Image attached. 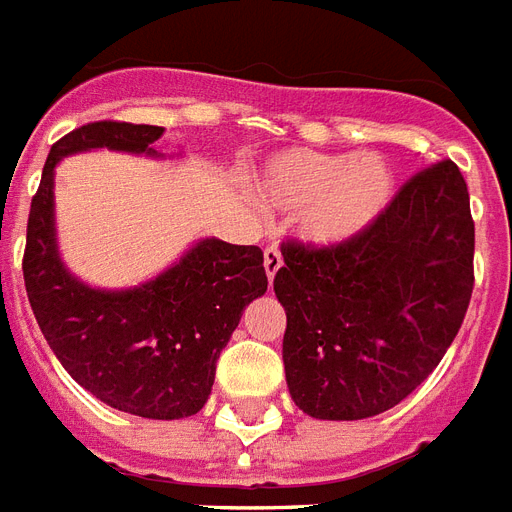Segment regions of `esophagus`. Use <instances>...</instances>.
I'll list each match as a JSON object with an SVG mask.
<instances>
[{
    "label": "esophagus",
    "instance_id": "esophagus-1",
    "mask_svg": "<svg viewBox=\"0 0 512 512\" xmlns=\"http://www.w3.org/2000/svg\"><path fill=\"white\" fill-rule=\"evenodd\" d=\"M280 267H282V256H280V251H277L275 245H269L267 251H264V269H267L269 282L275 280V275H277V272H280Z\"/></svg>",
    "mask_w": 512,
    "mask_h": 512
}]
</instances>
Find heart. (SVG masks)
<instances>
[{"label": "heart", "mask_w": 512, "mask_h": 512, "mask_svg": "<svg viewBox=\"0 0 512 512\" xmlns=\"http://www.w3.org/2000/svg\"><path fill=\"white\" fill-rule=\"evenodd\" d=\"M261 203L298 216V232L314 248H341L370 232L396 195L394 166L378 153H320L290 147L256 177Z\"/></svg>", "instance_id": "obj_1"}]
</instances>
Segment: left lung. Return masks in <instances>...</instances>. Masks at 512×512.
I'll list each match as a JSON object with an SVG mask.
<instances>
[{
  "mask_svg": "<svg viewBox=\"0 0 512 512\" xmlns=\"http://www.w3.org/2000/svg\"><path fill=\"white\" fill-rule=\"evenodd\" d=\"M468 185L452 161L399 190L341 248L282 243L290 399L317 420H365L410 396L455 341L473 293Z\"/></svg>",
  "mask_w": 512,
  "mask_h": 512,
  "instance_id": "obj_1",
  "label": "left lung"
}]
</instances>
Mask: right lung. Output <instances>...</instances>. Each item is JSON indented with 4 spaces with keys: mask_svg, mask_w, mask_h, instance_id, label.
Instances as JSON below:
<instances>
[{
    "mask_svg": "<svg viewBox=\"0 0 512 512\" xmlns=\"http://www.w3.org/2000/svg\"><path fill=\"white\" fill-rule=\"evenodd\" d=\"M161 137L163 126L94 121L52 145L31 200L23 280L49 349L79 386L113 410L179 420L203 410L243 309L267 293L261 248L203 237L153 280L108 290L65 267L55 227L57 163L100 147L163 158Z\"/></svg>",
    "mask_w": 512,
    "mask_h": 512,
    "instance_id": "obj_1",
    "label": "right lung"
}]
</instances>
